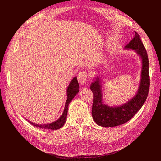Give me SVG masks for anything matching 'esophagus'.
Wrapping results in <instances>:
<instances>
[{
	"mask_svg": "<svg viewBox=\"0 0 161 161\" xmlns=\"http://www.w3.org/2000/svg\"><path fill=\"white\" fill-rule=\"evenodd\" d=\"M86 77H87L86 72L84 71L81 72L79 73V75H78V78H77L78 81H79L80 84L83 85L86 82Z\"/></svg>",
	"mask_w": 161,
	"mask_h": 161,
	"instance_id": "1",
	"label": "esophagus"
}]
</instances>
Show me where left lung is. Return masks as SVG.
<instances>
[{
  "label": "left lung",
  "instance_id": "left-lung-1",
  "mask_svg": "<svg viewBox=\"0 0 161 161\" xmlns=\"http://www.w3.org/2000/svg\"><path fill=\"white\" fill-rule=\"evenodd\" d=\"M124 49L134 50L140 58L142 69L140 84L134 97L125 103L118 105H108L104 103L102 77L99 75L94 76L90 85V89L94 95L92 116L95 122L102 127H115L127 122L143 106L148 95L150 86L148 57L137 33L135 32L134 38L125 46Z\"/></svg>",
  "mask_w": 161,
  "mask_h": 161
}]
</instances>
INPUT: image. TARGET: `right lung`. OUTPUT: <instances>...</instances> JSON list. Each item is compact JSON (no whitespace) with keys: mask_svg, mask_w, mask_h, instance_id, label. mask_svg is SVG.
<instances>
[{"mask_svg":"<svg viewBox=\"0 0 161 161\" xmlns=\"http://www.w3.org/2000/svg\"><path fill=\"white\" fill-rule=\"evenodd\" d=\"M79 91V84L77 80V77L75 76L70 81L69 85L68 86L66 89V101L64 106V111L61 115V116L55 121H53L52 123L48 124H38L36 123H33L30 120H27L30 122L31 125L37 128H40L42 129H47V130H56L58 129L61 128L63 125H64L66 121V116L68 114V108H69V105L70 103V101L74 99V97Z\"/></svg>","mask_w":161,"mask_h":161,"instance_id":"add662e5","label":"right lung"}]
</instances>
